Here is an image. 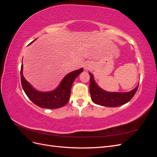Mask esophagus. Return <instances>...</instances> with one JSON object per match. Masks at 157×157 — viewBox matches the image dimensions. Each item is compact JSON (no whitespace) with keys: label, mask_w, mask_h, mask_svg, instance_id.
Returning <instances> with one entry per match:
<instances>
[{"label":"esophagus","mask_w":157,"mask_h":157,"mask_svg":"<svg viewBox=\"0 0 157 157\" xmlns=\"http://www.w3.org/2000/svg\"><path fill=\"white\" fill-rule=\"evenodd\" d=\"M85 69H87V68H86V67H85Z\"/></svg>","instance_id":"obj_1"}]
</instances>
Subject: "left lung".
I'll list each match as a JSON object with an SVG mask.
<instances>
[{"mask_svg": "<svg viewBox=\"0 0 157 157\" xmlns=\"http://www.w3.org/2000/svg\"><path fill=\"white\" fill-rule=\"evenodd\" d=\"M90 94L93 102L105 107H118L130 101L137 92L138 86L129 92H107L99 88L95 82L93 75L89 73Z\"/></svg>", "mask_w": 157, "mask_h": 157, "instance_id": "8db88e82", "label": "left lung"}]
</instances>
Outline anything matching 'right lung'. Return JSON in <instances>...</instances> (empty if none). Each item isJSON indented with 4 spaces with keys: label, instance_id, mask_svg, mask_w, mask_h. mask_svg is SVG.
I'll use <instances>...</instances> for the list:
<instances>
[{
    "label": "right lung",
    "instance_id": "obj_1",
    "mask_svg": "<svg viewBox=\"0 0 157 157\" xmlns=\"http://www.w3.org/2000/svg\"><path fill=\"white\" fill-rule=\"evenodd\" d=\"M22 70L23 64H21L20 71L21 82L25 93L32 102L37 106L44 109L60 108L67 104L70 98L71 89L74 80L78 77V75L83 71V69L81 68L67 74L61 82L58 88L54 91L50 92H40L36 91L31 86L29 82L26 81L23 76Z\"/></svg>",
    "mask_w": 157,
    "mask_h": 157
}]
</instances>
